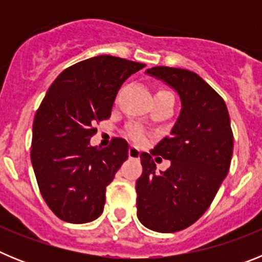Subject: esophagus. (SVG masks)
<instances>
[{
	"instance_id": "esophagus-1",
	"label": "esophagus",
	"mask_w": 262,
	"mask_h": 262,
	"mask_svg": "<svg viewBox=\"0 0 262 262\" xmlns=\"http://www.w3.org/2000/svg\"><path fill=\"white\" fill-rule=\"evenodd\" d=\"M128 157L129 159H139V157H140V149L134 147V145H131V147L128 148Z\"/></svg>"
}]
</instances>
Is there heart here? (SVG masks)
I'll use <instances>...</instances> for the list:
<instances>
[{
	"label": "heart",
	"mask_w": 262,
	"mask_h": 262,
	"mask_svg": "<svg viewBox=\"0 0 262 262\" xmlns=\"http://www.w3.org/2000/svg\"><path fill=\"white\" fill-rule=\"evenodd\" d=\"M129 138L134 139L135 142H144L145 139V134L142 128H138V127H133V128H129L128 131Z\"/></svg>",
	"instance_id": "heart-1"
}]
</instances>
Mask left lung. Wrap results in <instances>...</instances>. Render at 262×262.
Listing matches in <instances>:
<instances>
[{
    "label": "left lung",
    "mask_w": 262,
    "mask_h": 262,
    "mask_svg": "<svg viewBox=\"0 0 262 262\" xmlns=\"http://www.w3.org/2000/svg\"><path fill=\"white\" fill-rule=\"evenodd\" d=\"M145 73L174 90L181 110L170 136L151 151L171 160L166 172L157 173L150 155H140L136 215L149 230L177 232L205 214L228 173L233 151L230 115L223 98L194 72L154 67Z\"/></svg>",
    "instance_id": "obj_1"
}]
</instances>
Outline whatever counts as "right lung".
<instances>
[{
	"label": "right lung",
	"mask_w": 262,
	"mask_h": 262,
	"mask_svg": "<svg viewBox=\"0 0 262 262\" xmlns=\"http://www.w3.org/2000/svg\"><path fill=\"white\" fill-rule=\"evenodd\" d=\"M145 64L115 56L90 57L62 71L41 101L32 124L31 164L53 214L82 224L102 214L106 186L128 157L124 139L90 145L94 124L111 115L118 90Z\"/></svg>",
	"instance_id": "obj_1"
}]
</instances>
